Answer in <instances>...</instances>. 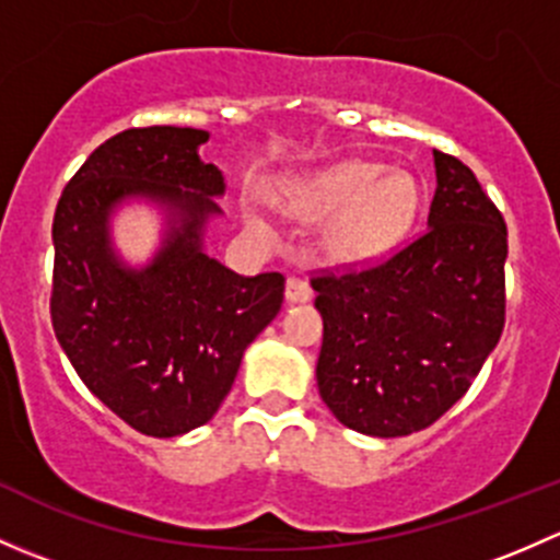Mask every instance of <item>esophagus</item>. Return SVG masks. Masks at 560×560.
Here are the masks:
<instances>
[{
    "label": "esophagus",
    "instance_id": "esophagus-1",
    "mask_svg": "<svg viewBox=\"0 0 560 560\" xmlns=\"http://www.w3.org/2000/svg\"><path fill=\"white\" fill-rule=\"evenodd\" d=\"M284 295L290 303H306V301H312L314 292H312V284H308L306 279H301V276H290V279H287Z\"/></svg>",
    "mask_w": 560,
    "mask_h": 560
}]
</instances>
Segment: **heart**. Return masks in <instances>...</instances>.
Here are the masks:
<instances>
[{
	"label": "heart",
	"instance_id": "1",
	"mask_svg": "<svg viewBox=\"0 0 560 560\" xmlns=\"http://www.w3.org/2000/svg\"><path fill=\"white\" fill-rule=\"evenodd\" d=\"M281 200L303 219L332 217L325 230V248L332 259L371 262L404 238L420 195L406 173H385L376 162H341L290 180Z\"/></svg>",
	"mask_w": 560,
	"mask_h": 560
}]
</instances>
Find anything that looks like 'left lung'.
<instances>
[{
    "mask_svg": "<svg viewBox=\"0 0 560 560\" xmlns=\"http://www.w3.org/2000/svg\"><path fill=\"white\" fill-rule=\"evenodd\" d=\"M428 230L374 265L312 279L322 400L365 436H409L466 395L506 316V224L477 175L433 151Z\"/></svg>",
    "mask_w": 560,
    "mask_h": 560,
    "instance_id": "obj_1",
    "label": "left lung"
}]
</instances>
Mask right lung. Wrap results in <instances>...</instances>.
Masks as SVG:
<instances>
[{
	"instance_id": "right-lung-1",
	"label": "right lung",
	"mask_w": 560,
	"mask_h": 560,
	"mask_svg": "<svg viewBox=\"0 0 560 560\" xmlns=\"http://www.w3.org/2000/svg\"><path fill=\"white\" fill-rule=\"evenodd\" d=\"M206 129L132 127L92 151L54 213L50 322L81 382L145 436L171 439L217 415L244 349L284 303V276H238L202 252L224 175L197 156ZM179 217L143 271L124 269L106 217L127 196Z\"/></svg>"
}]
</instances>
